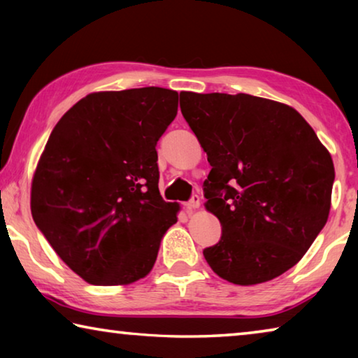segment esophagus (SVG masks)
Wrapping results in <instances>:
<instances>
[{
	"label": "esophagus",
	"instance_id": "34e87169",
	"mask_svg": "<svg viewBox=\"0 0 358 358\" xmlns=\"http://www.w3.org/2000/svg\"><path fill=\"white\" fill-rule=\"evenodd\" d=\"M199 207H201V199H199V196H192L189 201L185 203L186 210H196Z\"/></svg>",
	"mask_w": 358,
	"mask_h": 358
}]
</instances>
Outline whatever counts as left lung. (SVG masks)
<instances>
[{"label":"left lung","instance_id":"8db88e82","mask_svg":"<svg viewBox=\"0 0 358 358\" xmlns=\"http://www.w3.org/2000/svg\"><path fill=\"white\" fill-rule=\"evenodd\" d=\"M181 113L207 153L208 211L221 238L203 257L222 280L251 286L299 262L330 211L335 167L301 115L251 94L180 93Z\"/></svg>","mask_w":358,"mask_h":358}]
</instances>
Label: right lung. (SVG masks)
Returning a JSON list of instances; mask_svg holds the SVG:
<instances>
[{"instance_id":"1","label":"right lung","mask_w":358,"mask_h":358,"mask_svg":"<svg viewBox=\"0 0 358 358\" xmlns=\"http://www.w3.org/2000/svg\"><path fill=\"white\" fill-rule=\"evenodd\" d=\"M159 87L88 94L48 137L31 186L36 226L94 286L147 276L178 205L162 201L156 145L177 117Z\"/></svg>"}]
</instances>
